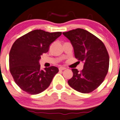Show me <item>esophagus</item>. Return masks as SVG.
<instances>
[{
  "label": "esophagus",
  "instance_id": "34e87169",
  "mask_svg": "<svg viewBox=\"0 0 120 120\" xmlns=\"http://www.w3.org/2000/svg\"><path fill=\"white\" fill-rule=\"evenodd\" d=\"M59 69H60V71H63V70H65V69H66V68L62 67V66H60V67L59 68Z\"/></svg>",
  "mask_w": 120,
  "mask_h": 120
}]
</instances>
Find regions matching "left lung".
Here are the masks:
<instances>
[{
	"label": "left lung",
	"instance_id": "obj_1",
	"mask_svg": "<svg viewBox=\"0 0 120 120\" xmlns=\"http://www.w3.org/2000/svg\"><path fill=\"white\" fill-rule=\"evenodd\" d=\"M63 34L71 41L75 57L84 62L80 72L72 69L73 75L68 81L69 85L80 93H90L104 81L109 71V55L106 48L100 39L84 29L76 28Z\"/></svg>",
	"mask_w": 120,
	"mask_h": 120
}]
</instances>
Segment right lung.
<instances>
[{
    "label": "right lung",
    "instance_id": "obj_1",
    "mask_svg": "<svg viewBox=\"0 0 120 120\" xmlns=\"http://www.w3.org/2000/svg\"><path fill=\"white\" fill-rule=\"evenodd\" d=\"M62 34L35 30L19 38L9 53L10 72L21 89L30 94L41 93L49 87L59 69L55 66L40 69L39 60Z\"/></svg>",
    "mask_w": 120,
    "mask_h": 120
}]
</instances>
